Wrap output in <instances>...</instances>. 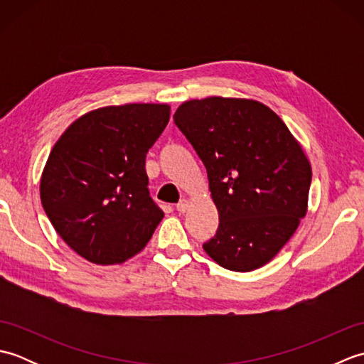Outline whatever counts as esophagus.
<instances>
[{"instance_id":"esophagus-1","label":"esophagus","mask_w":364,"mask_h":364,"mask_svg":"<svg viewBox=\"0 0 364 364\" xmlns=\"http://www.w3.org/2000/svg\"><path fill=\"white\" fill-rule=\"evenodd\" d=\"M188 208H189V202L186 198H183V200H180V203L176 205V210L180 211V213H186L188 211Z\"/></svg>"}]
</instances>
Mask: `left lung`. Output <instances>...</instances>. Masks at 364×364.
Wrapping results in <instances>:
<instances>
[{
    "label": "left lung",
    "instance_id": "obj_1",
    "mask_svg": "<svg viewBox=\"0 0 364 364\" xmlns=\"http://www.w3.org/2000/svg\"><path fill=\"white\" fill-rule=\"evenodd\" d=\"M173 119L203 161L219 213L205 252L235 272L267 264L308 211L311 164L297 139L249 98L189 100Z\"/></svg>",
    "mask_w": 364,
    "mask_h": 364
}]
</instances>
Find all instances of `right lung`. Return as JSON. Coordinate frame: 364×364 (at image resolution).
<instances>
[{
  "label": "right lung",
  "instance_id": "1",
  "mask_svg": "<svg viewBox=\"0 0 364 364\" xmlns=\"http://www.w3.org/2000/svg\"><path fill=\"white\" fill-rule=\"evenodd\" d=\"M170 106H105L76 119L43 167L41 200L58 235L94 264L133 258L164 218L149 192L145 156Z\"/></svg>",
  "mask_w": 364,
  "mask_h": 364
}]
</instances>
